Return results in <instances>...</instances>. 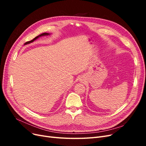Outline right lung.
<instances>
[{"label":"right lung","mask_w":146,"mask_h":146,"mask_svg":"<svg viewBox=\"0 0 146 146\" xmlns=\"http://www.w3.org/2000/svg\"><path fill=\"white\" fill-rule=\"evenodd\" d=\"M50 35V33H42V34H41V35H38V36H37L36 37H35V38L33 39H32V40H31V41H27V42H26L24 44V45L28 44H30V43H31V42H33L34 41L36 40V39H38V38H39V37L42 36H47V35Z\"/></svg>","instance_id":"add662e5"}]
</instances>
